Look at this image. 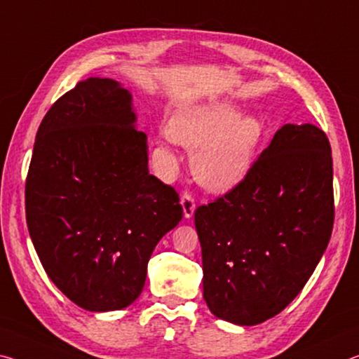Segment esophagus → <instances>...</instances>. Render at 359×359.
Wrapping results in <instances>:
<instances>
[{
    "mask_svg": "<svg viewBox=\"0 0 359 359\" xmlns=\"http://www.w3.org/2000/svg\"><path fill=\"white\" fill-rule=\"evenodd\" d=\"M181 207H183V213L186 219H191L194 211H196V201H194L189 192H184L181 196Z\"/></svg>",
    "mask_w": 359,
    "mask_h": 359,
    "instance_id": "obj_1",
    "label": "esophagus"
}]
</instances>
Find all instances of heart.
Returning a JSON list of instances; mask_svg holds the SVG:
<instances>
[{
  "instance_id": "1",
  "label": "heart",
  "mask_w": 359,
  "mask_h": 359,
  "mask_svg": "<svg viewBox=\"0 0 359 359\" xmlns=\"http://www.w3.org/2000/svg\"><path fill=\"white\" fill-rule=\"evenodd\" d=\"M176 143L192 152L191 168L205 189L227 192L250 175L266 137L256 116H242L229 103L192 104L176 113L168 126Z\"/></svg>"
}]
</instances>
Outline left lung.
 Returning <instances> with one entry per match:
<instances>
[{"label":"left lung","mask_w":359,"mask_h":359,"mask_svg":"<svg viewBox=\"0 0 359 359\" xmlns=\"http://www.w3.org/2000/svg\"><path fill=\"white\" fill-rule=\"evenodd\" d=\"M203 299L240 326L278 315L307 283L334 224L332 156L326 133L286 124L232 191L194 213Z\"/></svg>","instance_id":"8db88e82"}]
</instances>
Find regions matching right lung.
<instances>
[{
	"instance_id": "obj_1",
	"label": "right lung",
	"mask_w": 359,
	"mask_h": 359,
	"mask_svg": "<svg viewBox=\"0 0 359 359\" xmlns=\"http://www.w3.org/2000/svg\"><path fill=\"white\" fill-rule=\"evenodd\" d=\"M135 122L130 92L89 78L52 104L34 140L28 232L49 278L89 312L128 307L158 240L183 218L176 191L149 175Z\"/></svg>"
}]
</instances>
